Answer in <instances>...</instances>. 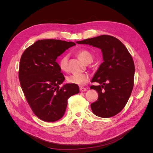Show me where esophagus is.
Listing matches in <instances>:
<instances>
[{"mask_svg":"<svg viewBox=\"0 0 153 153\" xmlns=\"http://www.w3.org/2000/svg\"><path fill=\"white\" fill-rule=\"evenodd\" d=\"M79 90L81 92H85L87 91V89L85 87H79Z\"/></svg>","mask_w":153,"mask_h":153,"instance_id":"esophagus-1","label":"esophagus"}]
</instances>
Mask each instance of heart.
<instances>
[{"instance_id": "b5f03b06", "label": "heart", "mask_w": 153, "mask_h": 153, "mask_svg": "<svg viewBox=\"0 0 153 153\" xmlns=\"http://www.w3.org/2000/svg\"><path fill=\"white\" fill-rule=\"evenodd\" d=\"M77 55L85 63H91L94 59L93 54L87 50L83 49L77 52ZM68 55L64 54L60 58L58 61V66L59 69L63 71L66 72L68 71ZM67 81L69 83L74 84L78 85H84L89 80V76L87 74H71L67 77Z\"/></svg>"}]
</instances>
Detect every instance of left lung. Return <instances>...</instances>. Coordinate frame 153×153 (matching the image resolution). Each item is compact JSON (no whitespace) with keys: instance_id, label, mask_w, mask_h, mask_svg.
Instances as JSON below:
<instances>
[{"instance_id":"8db88e82","label":"left lung","mask_w":153,"mask_h":153,"mask_svg":"<svg viewBox=\"0 0 153 153\" xmlns=\"http://www.w3.org/2000/svg\"><path fill=\"white\" fill-rule=\"evenodd\" d=\"M101 49L103 62L96 72L91 89L98 92L97 100L92 103L93 113L110 118L121 111L129 99L134 85V64L126 46L117 38L103 35L76 42Z\"/></svg>"}]
</instances>
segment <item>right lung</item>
Returning a JSON list of instances; mask_svg holds the SVG:
<instances>
[{
    "label": "right lung",
    "mask_w": 153,
    "mask_h": 153,
    "mask_svg": "<svg viewBox=\"0 0 153 153\" xmlns=\"http://www.w3.org/2000/svg\"><path fill=\"white\" fill-rule=\"evenodd\" d=\"M74 42L41 39L30 46L21 56L19 78L22 89L34 114L43 121L53 122L62 117L68 100L79 92V86L67 84L56 60Z\"/></svg>",
    "instance_id": "obj_1"
}]
</instances>
